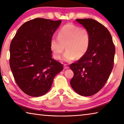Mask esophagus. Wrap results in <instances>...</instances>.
I'll use <instances>...</instances> for the list:
<instances>
[{"label":"esophagus","instance_id":"esophagus-1","mask_svg":"<svg viewBox=\"0 0 124 124\" xmlns=\"http://www.w3.org/2000/svg\"><path fill=\"white\" fill-rule=\"evenodd\" d=\"M64 69H68L69 68V66H68L67 64H64Z\"/></svg>","mask_w":124,"mask_h":124}]
</instances>
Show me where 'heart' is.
Returning <instances> with one entry per match:
<instances>
[{
  "instance_id": "b5f03b06",
  "label": "heart",
  "mask_w": 124,
  "mask_h": 124,
  "mask_svg": "<svg viewBox=\"0 0 124 124\" xmlns=\"http://www.w3.org/2000/svg\"><path fill=\"white\" fill-rule=\"evenodd\" d=\"M91 37L88 31L85 28L68 23L64 25L58 32V37L51 40V48L56 60H61L66 46L64 61L71 62L76 58H81L89 49Z\"/></svg>"
}]
</instances>
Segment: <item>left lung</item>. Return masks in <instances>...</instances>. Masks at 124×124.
Returning a JSON list of instances; mask_svg holds the SVG:
<instances>
[{
    "instance_id": "left-lung-1",
    "label": "left lung",
    "mask_w": 124,
    "mask_h": 124,
    "mask_svg": "<svg viewBox=\"0 0 124 124\" xmlns=\"http://www.w3.org/2000/svg\"><path fill=\"white\" fill-rule=\"evenodd\" d=\"M88 31L89 49L85 56L70 64L74 76L70 81L76 92L84 96L96 93L108 81L114 67L115 48L108 29L92 19H77Z\"/></svg>"
}]
</instances>
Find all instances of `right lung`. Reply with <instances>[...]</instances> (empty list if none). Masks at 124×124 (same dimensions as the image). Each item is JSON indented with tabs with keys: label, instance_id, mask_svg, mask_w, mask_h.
<instances>
[{
	"label": "right lung",
	"instance_id": "add662e5",
	"mask_svg": "<svg viewBox=\"0 0 124 124\" xmlns=\"http://www.w3.org/2000/svg\"><path fill=\"white\" fill-rule=\"evenodd\" d=\"M61 20L37 18L18 29L10 46L9 64L15 81L27 95L38 97L50 89L63 65L52 58L51 40Z\"/></svg>",
	"mask_w": 124,
	"mask_h": 124
}]
</instances>
